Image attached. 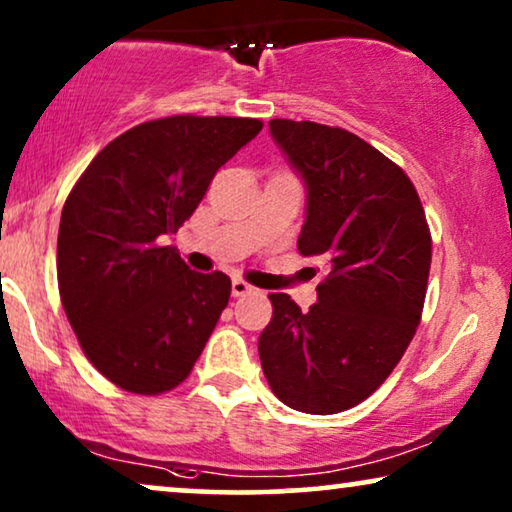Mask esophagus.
<instances>
[{
  "instance_id": "esophagus-1",
  "label": "esophagus",
  "mask_w": 512,
  "mask_h": 512,
  "mask_svg": "<svg viewBox=\"0 0 512 512\" xmlns=\"http://www.w3.org/2000/svg\"><path fill=\"white\" fill-rule=\"evenodd\" d=\"M230 291H233L235 298H240V296H247V293H254L256 289L251 284L244 282V279H233V284H230Z\"/></svg>"
}]
</instances>
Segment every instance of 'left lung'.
<instances>
[{"label": "left lung", "instance_id": "left-lung-1", "mask_svg": "<svg viewBox=\"0 0 512 512\" xmlns=\"http://www.w3.org/2000/svg\"><path fill=\"white\" fill-rule=\"evenodd\" d=\"M270 135L305 186L303 256L326 265L317 303L300 312L272 293L258 338L263 373L284 405L335 415L387 380L422 317L431 233L412 181L361 137L272 118Z\"/></svg>", "mask_w": 512, "mask_h": 512}]
</instances>
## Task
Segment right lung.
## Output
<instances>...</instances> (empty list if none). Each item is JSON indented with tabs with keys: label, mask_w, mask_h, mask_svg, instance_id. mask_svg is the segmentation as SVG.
I'll return each instance as SVG.
<instances>
[{
	"label": "right lung",
	"mask_w": 512,
	"mask_h": 512,
	"mask_svg": "<svg viewBox=\"0 0 512 512\" xmlns=\"http://www.w3.org/2000/svg\"><path fill=\"white\" fill-rule=\"evenodd\" d=\"M263 123L172 116L137 125L93 158L62 207L58 286L83 352L132 394L184 382L230 298L167 237L195 212L214 174Z\"/></svg>",
	"instance_id": "right-lung-1"
}]
</instances>
